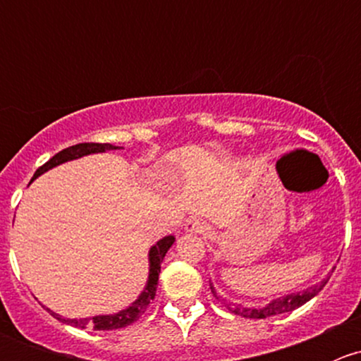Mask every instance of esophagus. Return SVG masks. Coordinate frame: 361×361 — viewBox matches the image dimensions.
<instances>
[{
  "label": "esophagus",
  "instance_id": "1",
  "mask_svg": "<svg viewBox=\"0 0 361 361\" xmlns=\"http://www.w3.org/2000/svg\"><path fill=\"white\" fill-rule=\"evenodd\" d=\"M187 232H194V234H204L206 232V225L197 218H192L187 221Z\"/></svg>",
  "mask_w": 361,
  "mask_h": 361
}]
</instances>
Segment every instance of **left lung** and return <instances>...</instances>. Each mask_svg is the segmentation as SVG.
<instances>
[{
	"label": "left lung",
	"instance_id": "left-lung-1",
	"mask_svg": "<svg viewBox=\"0 0 361 361\" xmlns=\"http://www.w3.org/2000/svg\"><path fill=\"white\" fill-rule=\"evenodd\" d=\"M326 283H329V278L323 279L319 285L305 290L304 293H292V295H286V297H283V298H276V300H272L271 304L265 305V307H260V309L243 307V305H235V304H232V302L225 304V307H227L228 311L235 312V314L243 316V318L264 319V318H269V316H278V314H283V312H290V311H293V309L300 307V305H304L305 302L311 300L314 295H318L319 292H322L323 286H325ZM209 288H211V293L218 298V295H216V292H214L213 286L209 285Z\"/></svg>",
	"mask_w": 361,
	"mask_h": 361
}]
</instances>
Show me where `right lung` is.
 Listing matches in <instances>:
<instances>
[{
    "instance_id": "1",
    "label": "right lung",
    "mask_w": 361,
    "mask_h": 361,
    "mask_svg": "<svg viewBox=\"0 0 361 361\" xmlns=\"http://www.w3.org/2000/svg\"><path fill=\"white\" fill-rule=\"evenodd\" d=\"M118 147H113L110 143H78V145H73V147L64 148L61 150L59 154L54 155L49 162L43 164L38 171L35 173L32 180L38 178L39 174L49 171L50 167L54 166H59V164L66 162V160L71 159H78L83 157V155H89V154H96V152H104V150H116ZM31 180V181H32ZM174 238L173 235H167V238L160 239L155 246H152L150 250V276H148V283H147V288L143 290V293L140 295L136 302H134L130 307H127L126 311H120L118 314H110V316H94V318H83V319H69V318H63V316L56 314L52 312L50 309L47 311L57 318L59 322L68 323V325L76 326V329H92V330H116V329H122V326L130 325V323L137 322L140 316L147 311V307L150 305V302L155 298V292H157V283H159V272H160V264H162L164 257H166L167 250L173 246Z\"/></svg>"
}]
</instances>
